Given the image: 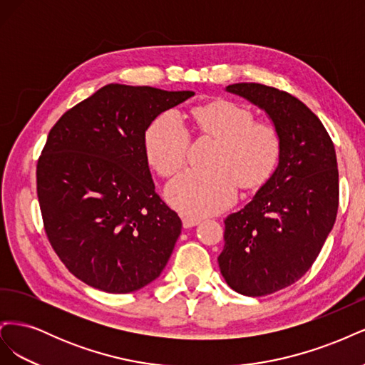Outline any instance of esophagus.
<instances>
[{"label": "esophagus", "instance_id": "obj_1", "mask_svg": "<svg viewBox=\"0 0 365 365\" xmlns=\"http://www.w3.org/2000/svg\"><path fill=\"white\" fill-rule=\"evenodd\" d=\"M200 220H201L200 217H195V216H184L182 217V225L185 228H192V227L200 224Z\"/></svg>", "mask_w": 365, "mask_h": 365}]
</instances>
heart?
I'll list each match as a JSON object with an SVG mask.
<instances>
[{
	"label": "heart",
	"mask_w": 365,
	"mask_h": 365,
	"mask_svg": "<svg viewBox=\"0 0 365 365\" xmlns=\"http://www.w3.org/2000/svg\"><path fill=\"white\" fill-rule=\"evenodd\" d=\"M193 118L204 134L219 143L208 161L213 168L184 170L165 187V196L181 213L204 216L233 202L239 182L252 189L267 181L279 163L282 140L274 125L256 121L250 109L231 102L196 108ZM189 143L181 114L168 109L145 132L148 163L161 176H170L184 164Z\"/></svg>",
	"instance_id": "heart-1"
}]
</instances>
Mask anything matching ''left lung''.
I'll use <instances>...</instances> for the list:
<instances>
[{
  "label": "left lung",
  "instance_id": "1",
  "mask_svg": "<svg viewBox=\"0 0 365 365\" xmlns=\"http://www.w3.org/2000/svg\"><path fill=\"white\" fill-rule=\"evenodd\" d=\"M228 93L263 109L277 128V169L252 200L224 220L217 262L231 289L262 297L291 286L312 267L338 212V164L319 118L289 93L233 83Z\"/></svg>",
  "mask_w": 365,
  "mask_h": 365
}]
</instances>
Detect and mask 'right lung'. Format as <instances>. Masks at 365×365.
<instances>
[{"label": "right lung", "instance_id": "1", "mask_svg": "<svg viewBox=\"0 0 365 365\" xmlns=\"http://www.w3.org/2000/svg\"><path fill=\"white\" fill-rule=\"evenodd\" d=\"M193 91L109 83L68 109L36 165L47 237L68 271L111 294L155 280L181 235V219L155 192L145 132Z\"/></svg>", "mask_w": 365, "mask_h": 365}]
</instances>
